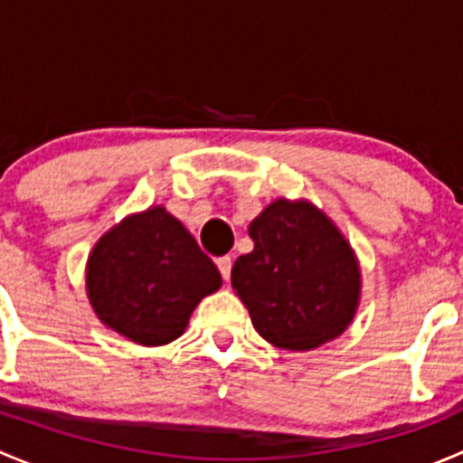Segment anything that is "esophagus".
Wrapping results in <instances>:
<instances>
[{"instance_id":"obj_1","label":"esophagus","mask_w":463,"mask_h":463,"mask_svg":"<svg viewBox=\"0 0 463 463\" xmlns=\"http://www.w3.org/2000/svg\"><path fill=\"white\" fill-rule=\"evenodd\" d=\"M214 264H217V269H219V273H222V278L228 282V278H231V269H232V258H231V255H223V258H217V260H214Z\"/></svg>"}]
</instances>
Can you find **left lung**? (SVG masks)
Listing matches in <instances>:
<instances>
[{
  "instance_id": "obj_1",
  "label": "left lung",
  "mask_w": 463,
  "mask_h": 463,
  "mask_svg": "<svg viewBox=\"0 0 463 463\" xmlns=\"http://www.w3.org/2000/svg\"><path fill=\"white\" fill-rule=\"evenodd\" d=\"M249 235L255 249L237 258L231 279L261 338L307 352L343 334L356 314L361 273L338 228L316 205L278 199Z\"/></svg>"
}]
</instances>
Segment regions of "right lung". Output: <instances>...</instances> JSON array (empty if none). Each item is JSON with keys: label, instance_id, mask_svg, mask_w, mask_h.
<instances>
[{"label": "right lung", "instance_id": "right-lung-1", "mask_svg": "<svg viewBox=\"0 0 463 463\" xmlns=\"http://www.w3.org/2000/svg\"><path fill=\"white\" fill-rule=\"evenodd\" d=\"M219 287L217 266L161 205L111 228L89 255L93 311L138 345L179 338L199 300Z\"/></svg>", "mask_w": 463, "mask_h": 463}]
</instances>
